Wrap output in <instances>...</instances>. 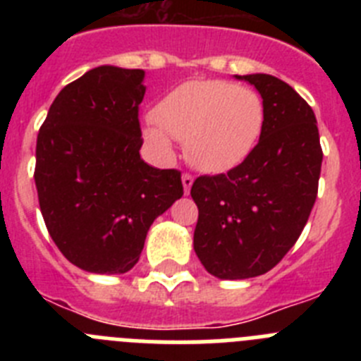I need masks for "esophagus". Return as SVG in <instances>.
I'll return each mask as SVG.
<instances>
[{
	"mask_svg": "<svg viewBox=\"0 0 361 361\" xmlns=\"http://www.w3.org/2000/svg\"><path fill=\"white\" fill-rule=\"evenodd\" d=\"M183 186H184V193H190L191 186H193V177H191L190 173H184L183 175Z\"/></svg>",
	"mask_w": 361,
	"mask_h": 361,
	"instance_id": "obj_1",
	"label": "esophagus"
}]
</instances>
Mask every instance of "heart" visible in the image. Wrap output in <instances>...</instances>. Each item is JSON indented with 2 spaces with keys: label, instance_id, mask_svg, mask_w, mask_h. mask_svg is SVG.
Returning a JSON list of instances; mask_svg holds the SVG:
<instances>
[{
  "label": "heart",
  "instance_id": "obj_1",
  "mask_svg": "<svg viewBox=\"0 0 361 361\" xmlns=\"http://www.w3.org/2000/svg\"><path fill=\"white\" fill-rule=\"evenodd\" d=\"M145 139L157 153L170 155L173 140L186 142L193 166L208 173L245 161L264 128V103L247 86L219 79H191L166 94L155 108Z\"/></svg>",
  "mask_w": 361,
  "mask_h": 361
}]
</instances>
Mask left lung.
Instances as JSON below:
<instances>
[{"mask_svg":"<svg viewBox=\"0 0 361 361\" xmlns=\"http://www.w3.org/2000/svg\"><path fill=\"white\" fill-rule=\"evenodd\" d=\"M235 78L262 97L258 145L237 168L191 186L193 250L222 280L264 275L286 257L311 215L324 159L314 111L288 82L267 73Z\"/></svg>","mask_w":361,"mask_h":361,"instance_id":"left-lung-1","label":"left lung"}]
</instances>
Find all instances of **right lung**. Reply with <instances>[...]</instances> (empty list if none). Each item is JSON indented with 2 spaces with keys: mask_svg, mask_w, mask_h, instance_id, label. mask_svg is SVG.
I'll return each mask as SVG.
<instances>
[{
  "mask_svg": "<svg viewBox=\"0 0 361 361\" xmlns=\"http://www.w3.org/2000/svg\"><path fill=\"white\" fill-rule=\"evenodd\" d=\"M145 70L103 65L66 85L37 135L34 180L50 237L73 266L123 275L149 226L183 197L180 171L141 159Z\"/></svg>",
  "mask_w": 361,
  "mask_h": 361,
  "instance_id": "1",
  "label": "right lung"
}]
</instances>
